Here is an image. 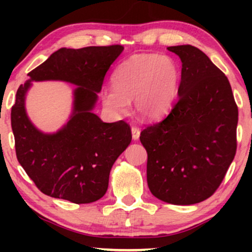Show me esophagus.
<instances>
[{
	"instance_id": "1",
	"label": "esophagus",
	"mask_w": 252,
	"mask_h": 252,
	"mask_svg": "<svg viewBox=\"0 0 252 252\" xmlns=\"http://www.w3.org/2000/svg\"><path fill=\"white\" fill-rule=\"evenodd\" d=\"M140 129L137 128V126H132L131 128V134H132V140L136 141L138 140V137H140Z\"/></svg>"
}]
</instances>
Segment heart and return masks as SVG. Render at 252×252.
<instances>
[{
    "instance_id": "1",
    "label": "heart",
    "mask_w": 252,
    "mask_h": 252,
    "mask_svg": "<svg viewBox=\"0 0 252 252\" xmlns=\"http://www.w3.org/2000/svg\"><path fill=\"white\" fill-rule=\"evenodd\" d=\"M180 85L174 60L158 54H136L124 60L112 76V88L104 89L102 100L114 114H124L129 100L146 120H158L169 111Z\"/></svg>"
}]
</instances>
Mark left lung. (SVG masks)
<instances>
[{
  "instance_id": "left-lung-1",
  "label": "left lung",
  "mask_w": 252,
  "mask_h": 252,
  "mask_svg": "<svg viewBox=\"0 0 252 252\" xmlns=\"http://www.w3.org/2000/svg\"><path fill=\"white\" fill-rule=\"evenodd\" d=\"M181 59L179 99L141 132L152 194L173 205L206 200L220 186L237 149L238 108L228 79L199 48L172 46Z\"/></svg>"
}]
</instances>
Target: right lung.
Listing matches in <instances>:
<instances>
[{
  "instance_id": "right-lung-1",
  "label": "right lung",
  "mask_w": 252,
  "mask_h": 252,
  "mask_svg": "<svg viewBox=\"0 0 252 252\" xmlns=\"http://www.w3.org/2000/svg\"><path fill=\"white\" fill-rule=\"evenodd\" d=\"M124 50L121 45L60 48L28 73L11 108L16 158L43 194L74 204L100 199L109 186L112 164L131 142L128 123H104L92 112L106 72ZM63 80L77 85L70 121L59 132L45 134L25 114L31 81Z\"/></svg>"
}]
</instances>
